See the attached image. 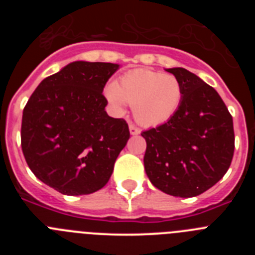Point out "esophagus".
<instances>
[{"instance_id": "esophagus-1", "label": "esophagus", "mask_w": 255, "mask_h": 255, "mask_svg": "<svg viewBox=\"0 0 255 255\" xmlns=\"http://www.w3.org/2000/svg\"><path fill=\"white\" fill-rule=\"evenodd\" d=\"M129 130H130V134H131V135L140 134V129H139V128H136V126H135L134 124H130V125H129Z\"/></svg>"}]
</instances>
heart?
Segmentation results:
<instances>
[{
  "label": "heart",
  "mask_w": 255,
  "mask_h": 255,
  "mask_svg": "<svg viewBox=\"0 0 255 255\" xmlns=\"http://www.w3.org/2000/svg\"><path fill=\"white\" fill-rule=\"evenodd\" d=\"M106 97L119 112L134 106V116L144 126L166 123L181 105L182 88L176 76L152 70H132L121 76L120 83H110Z\"/></svg>",
  "instance_id": "obj_1"
}]
</instances>
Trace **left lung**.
<instances>
[{"label": "left lung", "instance_id": "left-lung-1", "mask_svg": "<svg viewBox=\"0 0 255 255\" xmlns=\"http://www.w3.org/2000/svg\"><path fill=\"white\" fill-rule=\"evenodd\" d=\"M181 83L182 100L167 123L145 130L144 168L157 189L197 197L224 177L235 148L233 116L220 94L182 67L167 69Z\"/></svg>", "mask_w": 255, "mask_h": 255}]
</instances>
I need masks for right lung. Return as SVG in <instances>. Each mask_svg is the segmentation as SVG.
<instances>
[{"instance_id": "obj_1", "label": "right lung", "mask_w": 255, "mask_h": 255, "mask_svg": "<svg viewBox=\"0 0 255 255\" xmlns=\"http://www.w3.org/2000/svg\"><path fill=\"white\" fill-rule=\"evenodd\" d=\"M117 64L75 61L40 82L22 111L21 148L35 176L65 195H85L110 180L130 138L107 115L103 88Z\"/></svg>"}]
</instances>
